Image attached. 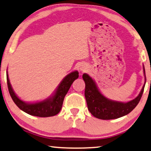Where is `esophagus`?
<instances>
[{
    "label": "esophagus",
    "instance_id": "obj_1",
    "mask_svg": "<svg viewBox=\"0 0 151 151\" xmlns=\"http://www.w3.org/2000/svg\"><path fill=\"white\" fill-rule=\"evenodd\" d=\"M85 69H86V68H85V66H81V68H80V70L81 71H85Z\"/></svg>",
    "mask_w": 151,
    "mask_h": 151
}]
</instances>
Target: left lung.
Segmentation results:
<instances>
[{
    "mask_svg": "<svg viewBox=\"0 0 151 151\" xmlns=\"http://www.w3.org/2000/svg\"><path fill=\"white\" fill-rule=\"evenodd\" d=\"M143 69L146 79L144 66ZM83 78L85 83V96L88 111L95 118L101 119H116L128 114L139 103L145 86V83L140 94L134 99L122 103L112 101L104 97L98 89L95 81L87 74H83Z\"/></svg>",
    "mask_w": 151,
    "mask_h": 151,
    "instance_id": "obj_1",
    "label": "left lung"
}]
</instances>
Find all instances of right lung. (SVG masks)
Listing matches in <instances>:
<instances>
[{"instance_id": "1", "label": "right lung", "mask_w": 151, "mask_h": 151, "mask_svg": "<svg viewBox=\"0 0 151 151\" xmlns=\"http://www.w3.org/2000/svg\"><path fill=\"white\" fill-rule=\"evenodd\" d=\"M78 77V71L73 72L64 77L60 84L59 85L55 94L52 97L46 99L44 101L27 104L23 101L17 96L10 84L8 74H6L7 85L9 91L13 101L19 108L29 115L37 117H50L58 114L62 108L64 97L68 93L71 85L74 81Z\"/></svg>"}]
</instances>
